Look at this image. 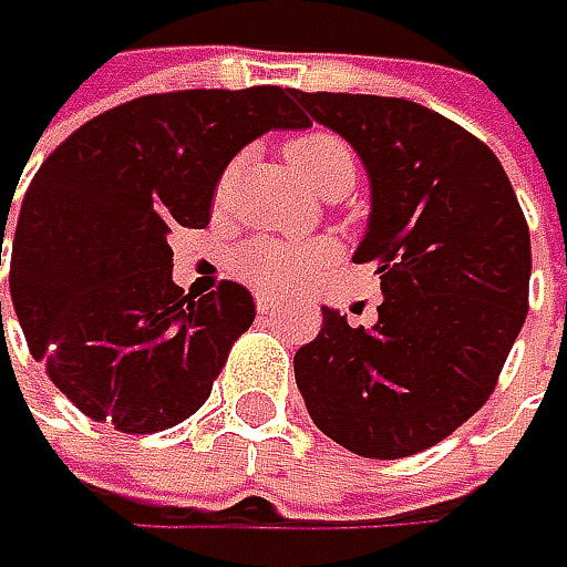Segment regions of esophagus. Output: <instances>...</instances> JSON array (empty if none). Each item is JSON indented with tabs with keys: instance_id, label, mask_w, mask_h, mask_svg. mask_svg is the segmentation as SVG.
<instances>
[{
	"instance_id": "obj_1",
	"label": "esophagus",
	"mask_w": 567,
	"mask_h": 567,
	"mask_svg": "<svg viewBox=\"0 0 567 567\" xmlns=\"http://www.w3.org/2000/svg\"><path fill=\"white\" fill-rule=\"evenodd\" d=\"M255 306H258V312H261V316H268V312H274V309L280 306V299L271 293H258L255 296Z\"/></svg>"
}]
</instances>
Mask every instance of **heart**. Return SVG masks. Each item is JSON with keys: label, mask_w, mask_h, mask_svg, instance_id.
I'll return each instance as SVG.
<instances>
[{"label": "heart", "mask_w": 567, "mask_h": 567, "mask_svg": "<svg viewBox=\"0 0 567 567\" xmlns=\"http://www.w3.org/2000/svg\"><path fill=\"white\" fill-rule=\"evenodd\" d=\"M287 164L299 176V183L318 192L331 186L334 179L350 176L353 179V154L340 142L338 135L328 132H309L287 144ZM334 255L331 243H277V239H258L239 255L243 274L261 284V287H290L312 274L318 265H324Z\"/></svg>", "instance_id": "b5f03b06"}]
</instances>
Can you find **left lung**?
I'll return each instance as SVG.
<instances>
[{"instance_id":"8db88e82","label":"left lung","mask_w":567,"mask_h":567,"mask_svg":"<svg viewBox=\"0 0 567 567\" xmlns=\"http://www.w3.org/2000/svg\"><path fill=\"white\" fill-rule=\"evenodd\" d=\"M293 97L362 161L369 224L353 261L379 265L384 296L372 328L321 306L296 384L338 445L410 457L489 401L527 318V220L498 157L457 122L401 97Z\"/></svg>"}]
</instances>
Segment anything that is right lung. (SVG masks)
<instances>
[{
    "instance_id": "obj_1",
    "label": "right lung",
    "mask_w": 567,
    "mask_h": 567,
    "mask_svg": "<svg viewBox=\"0 0 567 567\" xmlns=\"http://www.w3.org/2000/svg\"><path fill=\"white\" fill-rule=\"evenodd\" d=\"M290 94L128 100L84 122L37 169L11 239V306L33 360L84 416L147 435L207 401L255 302L233 280L183 293L169 233L207 227L214 188L246 144L309 128ZM6 220L0 210V251Z\"/></svg>"
}]
</instances>
